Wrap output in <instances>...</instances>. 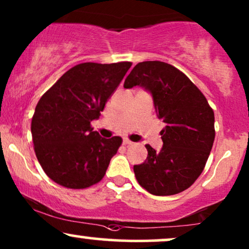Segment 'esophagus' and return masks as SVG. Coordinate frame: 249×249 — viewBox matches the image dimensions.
<instances>
[{
  "label": "esophagus",
  "mask_w": 249,
  "mask_h": 249,
  "mask_svg": "<svg viewBox=\"0 0 249 249\" xmlns=\"http://www.w3.org/2000/svg\"><path fill=\"white\" fill-rule=\"evenodd\" d=\"M123 144H124V145H127V146H128V145H133V142L128 141L127 138H125L124 141H123Z\"/></svg>",
  "instance_id": "esophagus-1"
}]
</instances>
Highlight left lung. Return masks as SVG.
Masks as SVG:
<instances>
[{
  "instance_id": "obj_1",
  "label": "left lung",
  "mask_w": 249,
  "mask_h": 249,
  "mask_svg": "<svg viewBox=\"0 0 249 249\" xmlns=\"http://www.w3.org/2000/svg\"><path fill=\"white\" fill-rule=\"evenodd\" d=\"M152 95L157 116L165 123L164 145L157 152L145 145L147 158L134 165L137 181L153 196H173L187 190L204 171L212 150L214 112L190 78L165 62L138 63L124 83Z\"/></svg>"
}]
</instances>
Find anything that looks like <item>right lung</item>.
Returning a JSON list of instances; mask_svg holds the SVG:
<instances>
[{"label":"right lung","instance_id":"add662e5","mask_svg":"<svg viewBox=\"0 0 249 249\" xmlns=\"http://www.w3.org/2000/svg\"><path fill=\"white\" fill-rule=\"evenodd\" d=\"M132 63H82L71 68L37 103L34 148L45 174L68 188H87L105 176L121 137L102 138L91 127Z\"/></svg>","mask_w":249,"mask_h":249}]
</instances>
